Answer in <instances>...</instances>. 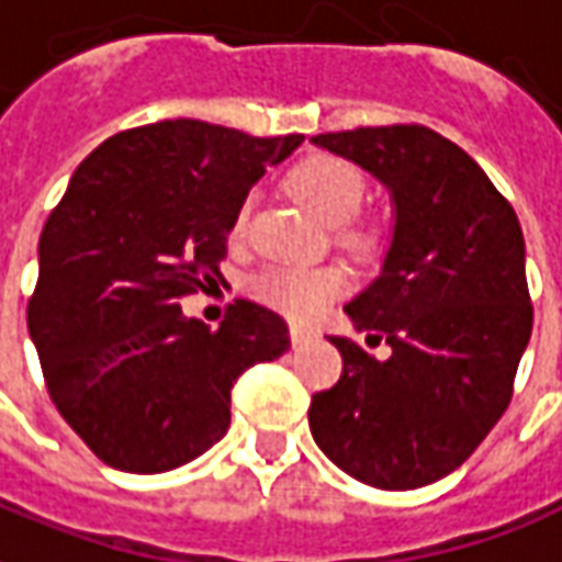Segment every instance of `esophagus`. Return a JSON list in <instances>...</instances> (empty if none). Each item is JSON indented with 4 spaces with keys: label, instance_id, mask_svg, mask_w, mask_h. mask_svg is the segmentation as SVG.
<instances>
[{
    "label": "esophagus",
    "instance_id": "1",
    "mask_svg": "<svg viewBox=\"0 0 562 562\" xmlns=\"http://www.w3.org/2000/svg\"><path fill=\"white\" fill-rule=\"evenodd\" d=\"M313 339V334L310 330H303V327H292V345L294 348H303V345Z\"/></svg>",
    "mask_w": 562,
    "mask_h": 562
}]
</instances>
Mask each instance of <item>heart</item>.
Returning <instances> with one entry per match:
<instances>
[{
	"mask_svg": "<svg viewBox=\"0 0 562 562\" xmlns=\"http://www.w3.org/2000/svg\"><path fill=\"white\" fill-rule=\"evenodd\" d=\"M289 190L301 199L303 205L322 220L324 226L342 228L357 217L363 205V176L355 164H348L334 154H313L289 172ZM252 214V199H244L232 220L228 238L244 240ZM345 240L363 247L360 235H348ZM249 292L259 303L270 306L273 313L285 315L297 324L315 322L324 306L345 292V273L339 268H268L252 280Z\"/></svg>",
	"mask_w": 562,
	"mask_h": 562,
	"instance_id": "obj_1",
	"label": "heart"
}]
</instances>
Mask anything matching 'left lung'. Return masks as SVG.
Listing matches in <instances>:
<instances>
[{
    "instance_id": "left-lung-1",
    "label": "left lung",
    "mask_w": 562,
    "mask_h": 562,
    "mask_svg": "<svg viewBox=\"0 0 562 562\" xmlns=\"http://www.w3.org/2000/svg\"><path fill=\"white\" fill-rule=\"evenodd\" d=\"M313 145L390 193L381 273L345 313L393 355L375 360L330 336L342 378L313 396L310 429L348 476L386 492L423 488L464 464L513 398L533 330L525 235L480 164L429 127H357Z\"/></svg>"
}]
</instances>
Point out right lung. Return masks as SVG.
Here are the masks:
<instances>
[{"label":"right lung","instance_id":"1","mask_svg":"<svg viewBox=\"0 0 562 562\" xmlns=\"http://www.w3.org/2000/svg\"><path fill=\"white\" fill-rule=\"evenodd\" d=\"M301 143L176 119L115 133L77 166L37 240L26 322L53 405L110 468L199 459L228 431L235 381L289 351L268 306L240 297L211 330L181 297L220 280L235 211Z\"/></svg>","mask_w":562,"mask_h":562}]
</instances>
